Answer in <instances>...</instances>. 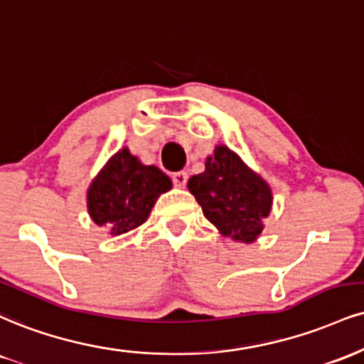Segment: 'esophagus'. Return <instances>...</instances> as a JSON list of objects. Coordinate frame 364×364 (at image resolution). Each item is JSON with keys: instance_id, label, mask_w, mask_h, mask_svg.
Listing matches in <instances>:
<instances>
[{"instance_id": "34e87169", "label": "esophagus", "mask_w": 364, "mask_h": 364, "mask_svg": "<svg viewBox=\"0 0 364 364\" xmlns=\"http://www.w3.org/2000/svg\"><path fill=\"white\" fill-rule=\"evenodd\" d=\"M186 181H188V173H185V171H178V173L173 174V183L174 186H186Z\"/></svg>"}]
</instances>
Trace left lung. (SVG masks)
Segmentation results:
<instances>
[{"label":"left lung","mask_w":364,"mask_h":364,"mask_svg":"<svg viewBox=\"0 0 364 364\" xmlns=\"http://www.w3.org/2000/svg\"><path fill=\"white\" fill-rule=\"evenodd\" d=\"M188 190L222 235L246 244L259 237L273 205L268 183L227 146L215 147L203 173L190 178Z\"/></svg>","instance_id":"left-lung-1"}]
</instances>
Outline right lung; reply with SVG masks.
Instances as JSON below:
<instances>
[{"label":"right lung","instance_id":"obj_1","mask_svg":"<svg viewBox=\"0 0 364 364\" xmlns=\"http://www.w3.org/2000/svg\"><path fill=\"white\" fill-rule=\"evenodd\" d=\"M173 183L156 166H146L127 147L113 154L87 188V212L112 235L137 229Z\"/></svg>","mask_w":364,"mask_h":364}]
</instances>
